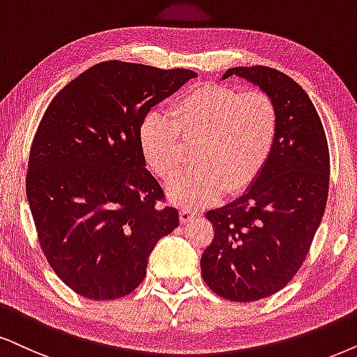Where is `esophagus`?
Masks as SVG:
<instances>
[{
    "mask_svg": "<svg viewBox=\"0 0 357 357\" xmlns=\"http://www.w3.org/2000/svg\"><path fill=\"white\" fill-rule=\"evenodd\" d=\"M199 215V212L194 211V209H189V207H183L181 211H179V220H181V224H188L191 222L194 218H197Z\"/></svg>",
    "mask_w": 357,
    "mask_h": 357,
    "instance_id": "34e87169",
    "label": "esophagus"
}]
</instances>
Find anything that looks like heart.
I'll list each match as a JSON object with an SVG mask.
<instances>
[{"label": "heart", "instance_id": "heart-1", "mask_svg": "<svg viewBox=\"0 0 357 357\" xmlns=\"http://www.w3.org/2000/svg\"><path fill=\"white\" fill-rule=\"evenodd\" d=\"M278 133V112L260 90L201 84L178 97L169 119L150 112L143 116L138 143L148 168L171 181L183 168L186 150L194 148L196 168L168 189L176 204H212L225 191H245L272 156Z\"/></svg>", "mask_w": 357, "mask_h": 357}]
</instances>
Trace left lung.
<instances>
[{
	"label": "left lung",
	"instance_id": "8db88e82",
	"mask_svg": "<svg viewBox=\"0 0 357 357\" xmlns=\"http://www.w3.org/2000/svg\"><path fill=\"white\" fill-rule=\"evenodd\" d=\"M272 98L278 133L259 178L236 201L209 211L214 238L201 257L206 285L225 300L257 301L282 290L298 272L328 201L329 150L308 93L265 66L232 67Z\"/></svg>",
	"mask_w": 357,
	"mask_h": 357
}]
</instances>
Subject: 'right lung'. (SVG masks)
<instances>
[{
  "label": "right lung",
  "mask_w": 357,
  "mask_h": 357,
  "mask_svg": "<svg viewBox=\"0 0 357 357\" xmlns=\"http://www.w3.org/2000/svg\"><path fill=\"white\" fill-rule=\"evenodd\" d=\"M188 69L107 61L66 85L38 126L26 194L40 249L89 300L132 293L148 257L179 225L138 143L143 116L188 80Z\"/></svg>",
  "instance_id": "1"
}]
</instances>
